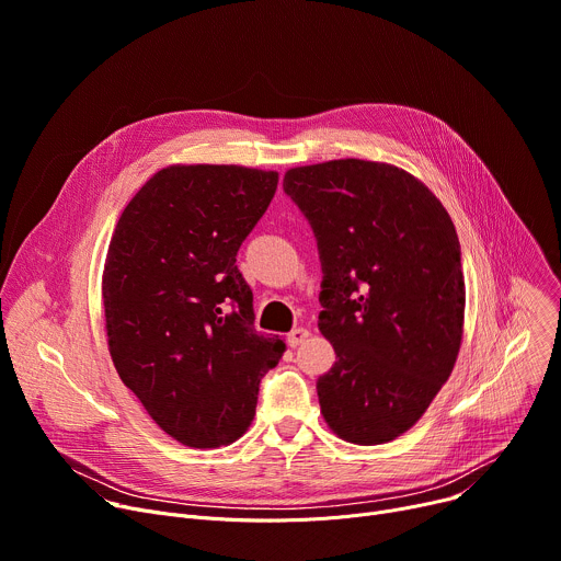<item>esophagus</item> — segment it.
Masks as SVG:
<instances>
[{
  "instance_id": "obj_1",
  "label": "esophagus",
  "mask_w": 561,
  "mask_h": 561,
  "mask_svg": "<svg viewBox=\"0 0 561 561\" xmlns=\"http://www.w3.org/2000/svg\"><path fill=\"white\" fill-rule=\"evenodd\" d=\"M309 335H311V333H309L307 329H301V327H299V329H293V331L286 335V342H288V346H293V348H295V346H299L304 340H307Z\"/></svg>"
}]
</instances>
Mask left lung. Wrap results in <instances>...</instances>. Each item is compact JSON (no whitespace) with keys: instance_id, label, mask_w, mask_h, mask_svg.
Segmentation results:
<instances>
[{"instance_id":"1","label":"left lung","mask_w":561,"mask_h":561,"mask_svg":"<svg viewBox=\"0 0 561 561\" xmlns=\"http://www.w3.org/2000/svg\"><path fill=\"white\" fill-rule=\"evenodd\" d=\"M284 192L322 262L318 327L335 348L320 410L344 440L410 430L447 382L463 335L461 243L443 203L400 168L340 159L293 168Z\"/></svg>"}]
</instances>
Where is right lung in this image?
Here are the masks:
<instances>
[{"label":"right lung","instance_id":"obj_1","mask_svg":"<svg viewBox=\"0 0 561 561\" xmlns=\"http://www.w3.org/2000/svg\"><path fill=\"white\" fill-rule=\"evenodd\" d=\"M277 179L241 165H170L136 192L112 234L103 304L114 367L187 447L239 438L286 348L254 331L252 290L237 268Z\"/></svg>","mask_w":561,"mask_h":561}]
</instances>
